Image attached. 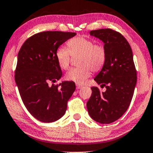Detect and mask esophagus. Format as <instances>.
Segmentation results:
<instances>
[{"mask_svg":"<svg viewBox=\"0 0 153 153\" xmlns=\"http://www.w3.org/2000/svg\"><path fill=\"white\" fill-rule=\"evenodd\" d=\"M76 89L78 90V89H81V88H82V85H76Z\"/></svg>","mask_w":153,"mask_h":153,"instance_id":"1","label":"esophagus"}]
</instances>
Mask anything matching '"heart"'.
<instances>
[{"label": "heart", "instance_id": "obj_1", "mask_svg": "<svg viewBox=\"0 0 153 153\" xmlns=\"http://www.w3.org/2000/svg\"><path fill=\"white\" fill-rule=\"evenodd\" d=\"M68 49L60 47L57 49L55 57L59 66L63 70L68 69L71 55H79L78 65L80 67L70 69L65 74L68 81L83 84L91 75V70L99 71L104 66L107 57L106 50L101 44H95L92 39L84 36L75 37L67 43Z\"/></svg>", "mask_w": 153, "mask_h": 153}]
</instances>
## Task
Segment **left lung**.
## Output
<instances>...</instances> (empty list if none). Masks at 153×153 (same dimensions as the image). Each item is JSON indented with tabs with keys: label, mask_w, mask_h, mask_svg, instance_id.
Listing matches in <instances>:
<instances>
[{
	"label": "left lung",
	"mask_w": 153,
	"mask_h": 153,
	"mask_svg": "<svg viewBox=\"0 0 153 153\" xmlns=\"http://www.w3.org/2000/svg\"><path fill=\"white\" fill-rule=\"evenodd\" d=\"M90 34L102 41L106 50V63L94 78L106 90L101 93L97 87H92L87 108L92 119L109 124L127 111L134 96L137 76L133 52L128 41L115 30L99 29Z\"/></svg>",
	"instance_id": "obj_1"
}]
</instances>
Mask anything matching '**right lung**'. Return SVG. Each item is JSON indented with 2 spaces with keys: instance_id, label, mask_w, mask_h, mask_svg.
I'll return each instance as SVG.
<instances>
[{
  "instance_id": "1",
  "label": "right lung",
  "mask_w": 153,
  "mask_h": 153,
  "mask_svg": "<svg viewBox=\"0 0 153 153\" xmlns=\"http://www.w3.org/2000/svg\"><path fill=\"white\" fill-rule=\"evenodd\" d=\"M74 36L76 33L62 31L39 33L27 39L18 53L16 84L26 109L41 122L61 118L76 89L73 82L53 84L62 76L57 49Z\"/></svg>"
}]
</instances>
